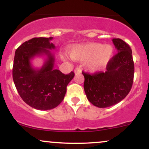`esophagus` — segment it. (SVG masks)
<instances>
[{
	"instance_id": "34e87169",
	"label": "esophagus",
	"mask_w": 149,
	"mask_h": 149,
	"mask_svg": "<svg viewBox=\"0 0 149 149\" xmlns=\"http://www.w3.org/2000/svg\"><path fill=\"white\" fill-rule=\"evenodd\" d=\"M81 71H82V70H81V69H80V67H76V69H74V73H75V74H77V73H81Z\"/></svg>"
}]
</instances>
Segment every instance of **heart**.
<instances>
[{"mask_svg": "<svg viewBox=\"0 0 149 149\" xmlns=\"http://www.w3.org/2000/svg\"><path fill=\"white\" fill-rule=\"evenodd\" d=\"M113 53L112 46L103 45L97 42L77 45L71 47L69 54L71 59L87 61L88 68L91 71H97L107 66Z\"/></svg>", "mask_w": 149, "mask_h": 149, "instance_id": "heart-1", "label": "heart"}]
</instances>
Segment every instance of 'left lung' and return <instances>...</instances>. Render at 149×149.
Wrapping results in <instances>:
<instances>
[{
  "instance_id": "obj_1",
  "label": "left lung",
  "mask_w": 149,
  "mask_h": 149,
  "mask_svg": "<svg viewBox=\"0 0 149 149\" xmlns=\"http://www.w3.org/2000/svg\"><path fill=\"white\" fill-rule=\"evenodd\" d=\"M118 53L107 65L105 72H83L84 90L89 102L95 107L107 108L119 103L130 91L134 66L132 49L120 38L112 40Z\"/></svg>"
}]
</instances>
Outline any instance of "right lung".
I'll return each mask as SVG.
<instances>
[{
    "instance_id": "1",
    "label": "right lung",
    "mask_w": 149,
    "mask_h": 149,
    "mask_svg": "<svg viewBox=\"0 0 149 149\" xmlns=\"http://www.w3.org/2000/svg\"><path fill=\"white\" fill-rule=\"evenodd\" d=\"M49 38H33L15 51L13 78L19 95L25 103L38 110L57 107L64 100L66 87L74 77L71 71L65 75L54 69V57L49 49L55 46ZM48 57L40 69H34L30 60L36 56Z\"/></svg>"
}]
</instances>
